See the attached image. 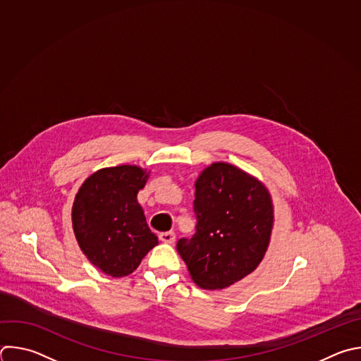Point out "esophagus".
Instances as JSON below:
<instances>
[{
  "mask_svg": "<svg viewBox=\"0 0 361 361\" xmlns=\"http://www.w3.org/2000/svg\"><path fill=\"white\" fill-rule=\"evenodd\" d=\"M159 239L161 243H164V244H174V241H176V233L174 232H161L160 235H159Z\"/></svg>",
  "mask_w": 361,
  "mask_h": 361,
  "instance_id": "obj_1",
  "label": "esophagus"
}]
</instances>
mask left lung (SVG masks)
<instances>
[{"label": "left lung", "mask_w": 361, "mask_h": 361, "mask_svg": "<svg viewBox=\"0 0 361 361\" xmlns=\"http://www.w3.org/2000/svg\"><path fill=\"white\" fill-rule=\"evenodd\" d=\"M195 233L177 251L202 289H225L262 262L274 229V202L255 176L225 161L205 167L195 180Z\"/></svg>", "instance_id": "1"}]
</instances>
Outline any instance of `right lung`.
I'll use <instances>...</instances> for the list:
<instances>
[{"mask_svg":"<svg viewBox=\"0 0 361 361\" xmlns=\"http://www.w3.org/2000/svg\"><path fill=\"white\" fill-rule=\"evenodd\" d=\"M149 176L150 171L133 164L100 169L75 195L72 226L78 245L107 276L130 275L159 244L137 201Z\"/></svg>","mask_w":361,"mask_h":361,"instance_id":"add662e5","label":"right lung"}]
</instances>
